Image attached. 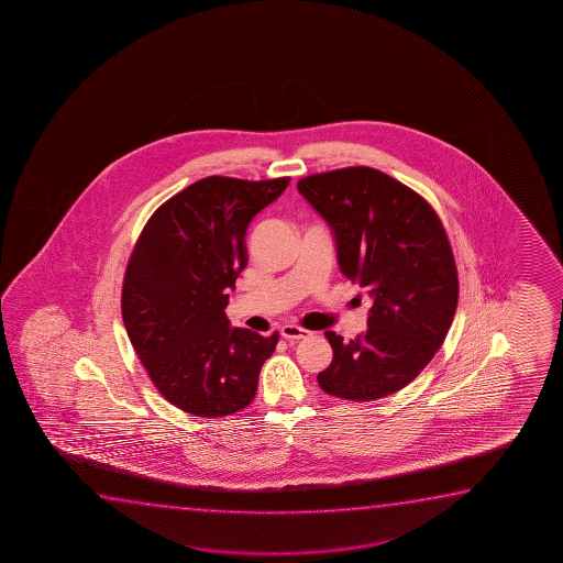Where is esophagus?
<instances>
[{
    "instance_id": "1",
    "label": "esophagus",
    "mask_w": 563,
    "mask_h": 563,
    "mask_svg": "<svg viewBox=\"0 0 563 563\" xmlns=\"http://www.w3.org/2000/svg\"><path fill=\"white\" fill-rule=\"evenodd\" d=\"M309 334H311V332L301 329L298 324H283V327H280V336L286 340L308 339Z\"/></svg>"
}]
</instances>
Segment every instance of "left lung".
I'll list each match as a JSON object with an SVG mask.
<instances>
[{"mask_svg": "<svg viewBox=\"0 0 563 563\" xmlns=\"http://www.w3.org/2000/svg\"><path fill=\"white\" fill-rule=\"evenodd\" d=\"M298 192L329 224L340 273L373 300L367 331L354 340L324 332L332 362L317 383L355 401L401 390L439 352L457 308L454 255L439 217L371 167L301 178Z\"/></svg>", "mask_w": 563, "mask_h": 563, "instance_id": "1", "label": "left lung"}]
</instances>
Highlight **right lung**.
Masks as SVG:
<instances>
[{
  "mask_svg": "<svg viewBox=\"0 0 563 563\" xmlns=\"http://www.w3.org/2000/svg\"><path fill=\"white\" fill-rule=\"evenodd\" d=\"M288 183L201 178L140 234L124 275V329L163 398L186 413L231 416L254 400L278 332L231 327L227 292L246 267L247 227Z\"/></svg>",
  "mask_w": 563,
  "mask_h": 563,
  "instance_id": "right-lung-1",
  "label": "right lung"
}]
</instances>
